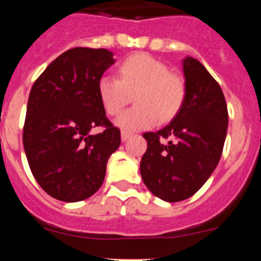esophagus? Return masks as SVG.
Returning a JSON list of instances; mask_svg holds the SVG:
<instances>
[{"label": "esophagus", "instance_id": "esophagus-1", "mask_svg": "<svg viewBox=\"0 0 261 261\" xmlns=\"http://www.w3.org/2000/svg\"><path fill=\"white\" fill-rule=\"evenodd\" d=\"M130 133L129 132H125V130H123V132H121V141H126V140H128L129 137H130Z\"/></svg>", "mask_w": 261, "mask_h": 261}]
</instances>
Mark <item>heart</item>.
Here are the masks:
<instances>
[{
    "instance_id": "heart-1",
    "label": "heart",
    "mask_w": 261,
    "mask_h": 261,
    "mask_svg": "<svg viewBox=\"0 0 261 261\" xmlns=\"http://www.w3.org/2000/svg\"><path fill=\"white\" fill-rule=\"evenodd\" d=\"M136 94L137 106L120 115L115 124L125 132L149 129L177 114L186 87L179 75L170 73L165 62L147 53H135L119 66V77L103 74L98 80V95L110 115H117Z\"/></svg>"
}]
</instances>
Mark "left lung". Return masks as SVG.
<instances>
[{"label":"left lung","instance_id":"left-lung-1","mask_svg":"<svg viewBox=\"0 0 261 261\" xmlns=\"http://www.w3.org/2000/svg\"><path fill=\"white\" fill-rule=\"evenodd\" d=\"M186 95L171 123L144 133L147 141L140 171L145 186L163 201L188 199L220 162L229 114L222 90L199 60H183Z\"/></svg>","mask_w":261,"mask_h":261}]
</instances>
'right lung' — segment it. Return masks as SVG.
<instances>
[{"instance_id": "obj_1", "label": "right lung", "mask_w": 261, "mask_h": 261, "mask_svg": "<svg viewBox=\"0 0 261 261\" xmlns=\"http://www.w3.org/2000/svg\"><path fill=\"white\" fill-rule=\"evenodd\" d=\"M112 64L114 53L105 48H73L53 60L30 91L23 146L32 175L53 199L93 196L120 146V130L98 95V80ZM96 126L105 130L91 135Z\"/></svg>"}]
</instances>
